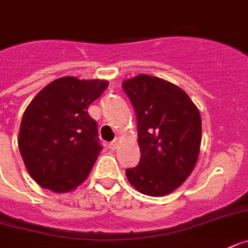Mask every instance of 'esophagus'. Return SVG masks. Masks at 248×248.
I'll use <instances>...</instances> for the list:
<instances>
[{
  "label": "esophagus",
  "instance_id": "34e87169",
  "mask_svg": "<svg viewBox=\"0 0 248 248\" xmlns=\"http://www.w3.org/2000/svg\"><path fill=\"white\" fill-rule=\"evenodd\" d=\"M117 145H118V139H115V140H113V141L108 145V147L110 150H115V149H117Z\"/></svg>",
  "mask_w": 248,
  "mask_h": 248
}]
</instances>
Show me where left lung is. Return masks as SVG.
I'll return each mask as SVG.
<instances>
[{
  "mask_svg": "<svg viewBox=\"0 0 248 248\" xmlns=\"http://www.w3.org/2000/svg\"><path fill=\"white\" fill-rule=\"evenodd\" d=\"M138 120L139 165L125 171L138 192L162 197L188 178L198 161L202 119L198 108L178 86L150 75L123 81Z\"/></svg>",
  "mask_w": 248,
  "mask_h": 248,
  "instance_id": "1",
  "label": "left lung"
}]
</instances>
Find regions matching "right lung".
Returning <instances> with one entry per match:
<instances>
[{
  "label": "right lung",
  "mask_w": 248,
  "mask_h": 248,
  "mask_svg": "<svg viewBox=\"0 0 248 248\" xmlns=\"http://www.w3.org/2000/svg\"><path fill=\"white\" fill-rule=\"evenodd\" d=\"M107 87L106 79L65 76L45 86L27 107L18 147L28 173L43 188L71 192L88 177L102 146L87 109Z\"/></svg>",
  "instance_id": "right-lung-1"
}]
</instances>
